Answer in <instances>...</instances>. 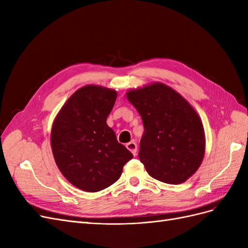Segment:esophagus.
<instances>
[{
	"instance_id": "obj_1",
	"label": "esophagus",
	"mask_w": 248,
	"mask_h": 248,
	"mask_svg": "<svg viewBox=\"0 0 248 248\" xmlns=\"http://www.w3.org/2000/svg\"><path fill=\"white\" fill-rule=\"evenodd\" d=\"M126 148L129 150V151L136 156L137 155V151H138V145L136 144V142L134 141H129V142H127L126 144Z\"/></svg>"
}]
</instances>
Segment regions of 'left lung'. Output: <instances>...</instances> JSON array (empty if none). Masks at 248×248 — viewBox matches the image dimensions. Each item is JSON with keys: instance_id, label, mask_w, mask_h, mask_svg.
Segmentation results:
<instances>
[{"instance_id": "1", "label": "left lung", "mask_w": 248, "mask_h": 248, "mask_svg": "<svg viewBox=\"0 0 248 248\" xmlns=\"http://www.w3.org/2000/svg\"><path fill=\"white\" fill-rule=\"evenodd\" d=\"M126 97L144 124L139 158L148 174L168 184L185 182L205 154L204 127L197 111L161 82L130 90Z\"/></svg>"}]
</instances>
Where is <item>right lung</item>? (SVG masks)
<instances>
[{"label":"right lung","instance_id":"1","mask_svg":"<svg viewBox=\"0 0 248 248\" xmlns=\"http://www.w3.org/2000/svg\"><path fill=\"white\" fill-rule=\"evenodd\" d=\"M116 99L115 90L85 86L69 97L52 124L50 142L57 166L84 191H100L114 184L133 157L107 124Z\"/></svg>","mask_w":248,"mask_h":248}]
</instances>
